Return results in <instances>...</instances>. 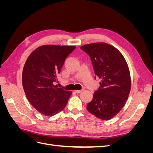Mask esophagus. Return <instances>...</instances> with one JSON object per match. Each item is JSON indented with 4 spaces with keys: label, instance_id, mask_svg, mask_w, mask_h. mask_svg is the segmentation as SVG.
<instances>
[{
    "label": "esophagus",
    "instance_id": "1",
    "mask_svg": "<svg viewBox=\"0 0 153 153\" xmlns=\"http://www.w3.org/2000/svg\"><path fill=\"white\" fill-rule=\"evenodd\" d=\"M83 91H84L83 89H82V90H76L75 92H76V93H81L82 92H83Z\"/></svg>",
    "mask_w": 153,
    "mask_h": 153
}]
</instances>
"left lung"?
I'll list each match as a JSON object with an SVG mask.
<instances>
[{
    "label": "left lung",
    "instance_id": "1",
    "mask_svg": "<svg viewBox=\"0 0 153 153\" xmlns=\"http://www.w3.org/2000/svg\"><path fill=\"white\" fill-rule=\"evenodd\" d=\"M80 48L90 56L95 75L101 80L87 109L100 119H111L124 107L131 90L128 64L122 53L107 43H94Z\"/></svg>",
    "mask_w": 153,
    "mask_h": 153
}]
</instances>
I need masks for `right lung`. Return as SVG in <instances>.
<instances>
[{
  "mask_svg": "<svg viewBox=\"0 0 153 153\" xmlns=\"http://www.w3.org/2000/svg\"><path fill=\"white\" fill-rule=\"evenodd\" d=\"M75 46L43 45L27 58L23 69L22 85L27 98L33 107L45 116L62 111L68 102L71 91L54 85L65 59Z\"/></svg>",
  "mask_w": 153,
  "mask_h": 153,
  "instance_id": "add662e5",
  "label": "right lung"
}]
</instances>
